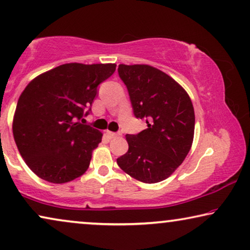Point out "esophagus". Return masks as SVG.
<instances>
[{
  "label": "esophagus",
  "instance_id": "1",
  "mask_svg": "<svg viewBox=\"0 0 250 250\" xmlns=\"http://www.w3.org/2000/svg\"><path fill=\"white\" fill-rule=\"evenodd\" d=\"M107 134H108V136L110 139H115V138H117V136H119V134H117V133H114V132H107Z\"/></svg>",
  "mask_w": 250,
  "mask_h": 250
}]
</instances>
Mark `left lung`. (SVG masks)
<instances>
[{"label":"left lung","mask_w":250,"mask_h":250,"mask_svg":"<svg viewBox=\"0 0 250 250\" xmlns=\"http://www.w3.org/2000/svg\"><path fill=\"white\" fill-rule=\"evenodd\" d=\"M136 118L148 128L125 136L128 150L117 158L126 174L143 183L166 180L183 163L193 142L194 110L187 91L149 64H119Z\"/></svg>","instance_id":"8db88e82"}]
</instances>
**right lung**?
Masks as SVG:
<instances>
[{
  "label": "right lung",
  "instance_id": "right-lung-1",
  "mask_svg": "<svg viewBox=\"0 0 250 250\" xmlns=\"http://www.w3.org/2000/svg\"><path fill=\"white\" fill-rule=\"evenodd\" d=\"M115 70V63H64L39 75L20 94L13 138L27 166L41 179L61 184L86 172L102 133L81 122L98 85Z\"/></svg>",
  "mask_w": 250,
  "mask_h": 250
}]
</instances>
